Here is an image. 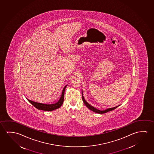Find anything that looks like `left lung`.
Segmentation results:
<instances>
[{"label": "left lung", "instance_id": "obj_1", "mask_svg": "<svg viewBox=\"0 0 154 154\" xmlns=\"http://www.w3.org/2000/svg\"><path fill=\"white\" fill-rule=\"evenodd\" d=\"M82 99H83V102L84 103V104H85L86 106H87L88 108L90 109L91 110L94 111V112H96V113H97V114H104V113H106V112H108V111L113 110L116 109V108H117V107L119 106H117L114 107V108H108V109H106V110H98V109H97V108H94V106H91L90 104H88V102L86 101L85 100L84 97H83V92H82Z\"/></svg>", "mask_w": 154, "mask_h": 154}]
</instances>
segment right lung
<instances>
[{
  "label": "right lung",
  "instance_id": "obj_1",
  "mask_svg": "<svg viewBox=\"0 0 154 154\" xmlns=\"http://www.w3.org/2000/svg\"><path fill=\"white\" fill-rule=\"evenodd\" d=\"M66 86L63 89L61 97H60L59 101L54 104H44V103H38V102H34L33 101H31L28 99H26L28 100L29 102H30L31 104H32L33 106L35 107L37 109H39V110H42L44 111H53L54 110L59 108L61 106L62 104H63V102L64 101V91H65V89L66 88Z\"/></svg>",
  "mask_w": 154,
  "mask_h": 154
}]
</instances>
